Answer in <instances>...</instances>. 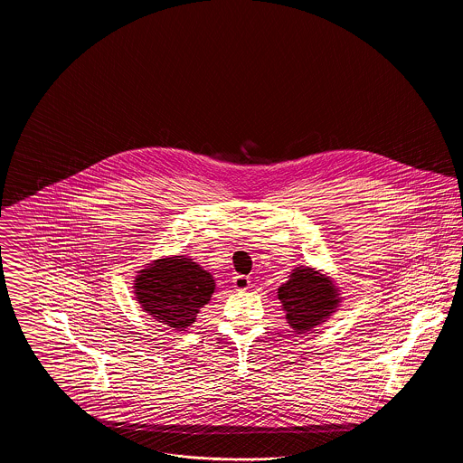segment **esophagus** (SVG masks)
<instances>
[{
  "label": "esophagus",
  "mask_w": 463,
  "mask_h": 463,
  "mask_svg": "<svg viewBox=\"0 0 463 463\" xmlns=\"http://www.w3.org/2000/svg\"><path fill=\"white\" fill-rule=\"evenodd\" d=\"M232 283H234V288H236V289H248L251 281H250V278H248V276L238 274V276H234V278H232Z\"/></svg>",
  "instance_id": "esophagus-1"
}]
</instances>
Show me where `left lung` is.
<instances>
[{
  "mask_svg": "<svg viewBox=\"0 0 463 463\" xmlns=\"http://www.w3.org/2000/svg\"><path fill=\"white\" fill-rule=\"evenodd\" d=\"M338 289L330 279L310 267H297L289 281L278 289V298L287 312L288 323L298 333L325 323L338 306Z\"/></svg>",
  "mask_w": 463,
  "mask_h": 463,
  "instance_id": "left-lung-1",
  "label": "left lung"
}]
</instances>
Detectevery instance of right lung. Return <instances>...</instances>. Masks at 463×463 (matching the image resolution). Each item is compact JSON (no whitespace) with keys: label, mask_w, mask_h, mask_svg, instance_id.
I'll list each match as a JSON object with an SVG mask.
<instances>
[{"label":"right lung","mask_w":463,"mask_h":463,"mask_svg":"<svg viewBox=\"0 0 463 463\" xmlns=\"http://www.w3.org/2000/svg\"><path fill=\"white\" fill-rule=\"evenodd\" d=\"M135 298L156 321L184 330L191 326L199 308L213 295L215 281L193 259H159L140 270L135 279Z\"/></svg>","instance_id":"1"}]
</instances>
